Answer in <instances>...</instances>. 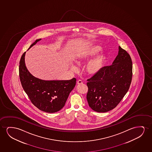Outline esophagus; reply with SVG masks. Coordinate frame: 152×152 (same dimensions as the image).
I'll list each match as a JSON object with an SVG mask.
<instances>
[{
	"label": "esophagus",
	"instance_id": "obj_1",
	"mask_svg": "<svg viewBox=\"0 0 152 152\" xmlns=\"http://www.w3.org/2000/svg\"><path fill=\"white\" fill-rule=\"evenodd\" d=\"M83 81L80 80H78L77 82V84L78 85H82L83 84Z\"/></svg>",
	"mask_w": 152,
	"mask_h": 152
}]
</instances>
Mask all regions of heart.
Listing matches in <instances>:
<instances>
[{"instance_id": "1", "label": "heart", "mask_w": 152, "mask_h": 152, "mask_svg": "<svg viewBox=\"0 0 152 152\" xmlns=\"http://www.w3.org/2000/svg\"><path fill=\"white\" fill-rule=\"evenodd\" d=\"M101 49L102 48L101 46L96 45L83 51L77 57L76 60L77 64H80L86 62L90 58L96 55L98 52H99ZM105 58V56L101 53L98 54L96 56L90 61L88 63L86 69V72L88 74L91 76H94L99 73L104 66ZM70 67L72 71H77V67L74 64H71Z\"/></svg>"}]
</instances>
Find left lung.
<instances>
[{
	"instance_id": "obj_1",
	"label": "left lung",
	"mask_w": 152,
	"mask_h": 152,
	"mask_svg": "<svg viewBox=\"0 0 152 152\" xmlns=\"http://www.w3.org/2000/svg\"><path fill=\"white\" fill-rule=\"evenodd\" d=\"M118 50L112 64L103 67L99 73L87 80L88 103L96 112H107L114 109L127 94L131 84V58L120 46Z\"/></svg>"
}]
</instances>
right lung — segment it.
Returning <instances> with one entry per match:
<instances>
[{"mask_svg":"<svg viewBox=\"0 0 152 152\" xmlns=\"http://www.w3.org/2000/svg\"><path fill=\"white\" fill-rule=\"evenodd\" d=\"M42 39L36 40L28 50ZM26 52L21 56L19 75L21 85L32 103L39 110L49 113L58 112L64 106L76 85L75 78L69 80H45L31 75L25 63Z\"/></svg>","mask_w":152,"mask_h":152,"instance_id":"obj_1","label":"right lung"}]
</instances>
